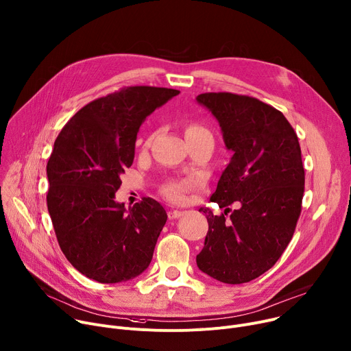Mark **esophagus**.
<instances>
[{
    "mask_svg": "<svg viewBox=\"0 0 351 351\" xmlns=\"http://www.w3.org/2000/svg\"><path fill=\"white\" fill-rule=\"evenodd\" d=\"M180 215H183V211H179V210H171V211H168V217H169L171 219H176V218H179Z\"/></svg>",
    "mask_w": 351,
    "mask_h": 351,
    "instance_id": "obj_1",
    "label": "esophagus"
}]
</instances>
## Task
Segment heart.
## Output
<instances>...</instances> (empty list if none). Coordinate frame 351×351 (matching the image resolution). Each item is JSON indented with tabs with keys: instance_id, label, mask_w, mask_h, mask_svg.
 <instances>
[{
	"instance_id": "b5f03b06",
	"label": "heart",
	"mask_w": 351,
	"mask_h": 351,
	"mask_svg": "<svg viewBox=\"0 0 351 351\" xmlns=\"http://www.w3.org/2000/svg\"><path fill=\"white\" fill-rule=\"evenodd\" d=\"M197 129H203V127L197 125V124H193V125L189 127L187 132L197 130ZM200 184H202V180L197 176H189V178L168 182L162 187L161 193L167 200L180 204V203H184L186 199H187V195L190 192H193V190H196L197 187H200Z\"/></svg>"
}]
</instances>
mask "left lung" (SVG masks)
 <instances>
[{
  "instance_id": "obj_1",
  "label": "left lung",
  "mask_w": 351,
  "mask_h": 351,
  "mask_svg": "<svg viewBox=\"0 0 351 351\" xmlns=\"http://www.w3.org/2000/svg\"><path fill=\"white\" fill-rule=\"evenodd\" d=\"M196 99L215 116L232 151L210 197L226 211L200 208L208 232L196 262L221 282H247L274 266L294 235L305 184L301 147L284 114L256 98L206 92ZM234 202L238 210L229 208Z\"/></svg>"
}]
</instances>
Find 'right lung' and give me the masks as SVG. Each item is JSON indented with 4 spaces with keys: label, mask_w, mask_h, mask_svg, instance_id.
Instances as JSON below:
<instances>
[{
    "label": "right lung",
    "mask_w": 351,
    "mask_h": 351,
    "mask_svg": "<svg viewBox=\"0 0 351 351\" xmlns=\"http://www.w3.org/2000/svg\"><path fill=\"white\" fill-rule=\"evenodd\" d=\"M179 90L124 86L80 109L62 127L47 162V210L58 245L84 276L121 282L151 263L167 211L144 197L129 210L114 202L134 159L144 119Z\"/></svg>",
    "instance_id": "1"
}]
</instances>
